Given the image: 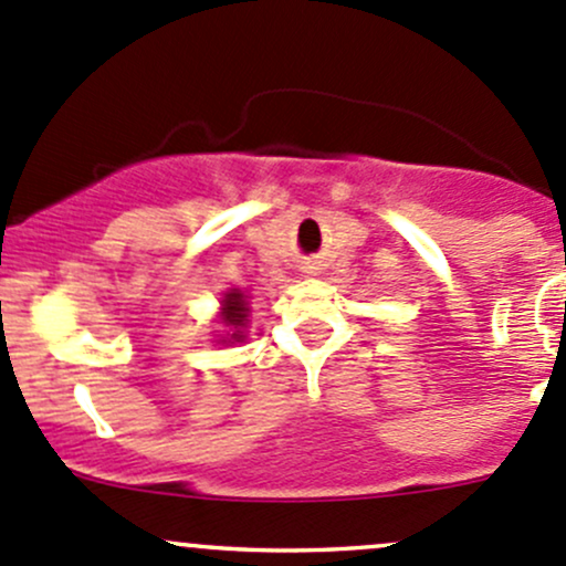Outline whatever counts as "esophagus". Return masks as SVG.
I'll use <instances>...</instances> for the list:
<instances>
[{
    "mask_svg": "<svg viewBox=\"0 0 566 566\" xmlns=\"http://www.w3.org/2000/svg\"><path fill=\"white\" fill-rule=\"evenodd\" d=\"M306 273H317V268H315V265H312V268H310V271H306Z\"/></svg>",
    "mask_w": 566,
    "mask_h": 566,
    "instance_id": "34e87169",
    "label": "esophagus"
}]
</instances>
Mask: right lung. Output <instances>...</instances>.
I'll list each match as a JSON object with an SVG mask.
<instances>
[{
	"label": "right lung",
	"mask_w": 566,
	"mask_h": 566,
	"mask_svg": "<svg viewBox=\"0 0 566 566\" xmlns=\"http://www.w3.org/2000/svg\"><path fill=\"white\" fill-rule=\"evenodd\" d=\"M247 317H249V295L247 290H227L221 298V323L230 328L227 339L221 342H243L247 339Z\"/></svg>",
	"instance_id": "right-lung-1"
}]
</instances>
